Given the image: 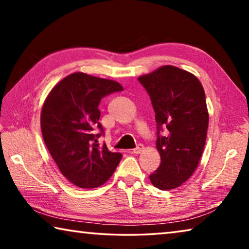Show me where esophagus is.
Here are the masks:
<instances>
[{"label":"esophagus","mask_w":249,"mask_h":249,"mask_svg":"<svg viewBox=\"0 0 249 249\" xmlns=\"http://www.w3.org/2000/svg\"><path fill=\"white\" fill-rule=\"evenodd\" d=\"M142 150H144V145L140 144V145L136 147V148H134V149L130 150V153H133V154H141Z\"/></svg>","instance_id":"esophagus-1"}]
</instances>
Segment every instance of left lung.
<instances>
[{
	"label": "left lung",
	"instance_id": "obj_1",
	"mask_svg": "<svg viewBox=\"0 0 249 249\" xmlns=\"http://www.w3.org/2000/svg\"><path fill=\"white\" fill-rule=\"evenodd\" d=\"M138 81L153 104L161 158L149 179L160 190H171L190 178L203 153L209 126L203 87L195 74L174 66L160 67ZM163 129L165 137L160 134Z\"/></svg>",
	"mask_w": 249,
	"mask_h": 249
}]
</instances>
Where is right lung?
Here are the masks:
<instances>
[{"mask_svg":"<svg viewBox=\"0 0 249 249\" xmlns=\"http://www.w3.org/2000/svg\"><path fill=\"white\" fill-rule=\"evenodd\" d=\"M119 91H123L119 82L74 72L53 88L41 108L45 144L61 174L79 188L102 185L121 161V153L98 142L104 133L99 104ZM95 129H100L99 134H94Z\"/></svg>","mask_w":249,"mask_h":249,"instance_id":"right-lung-1","label":"right lung"}]
</instances>
